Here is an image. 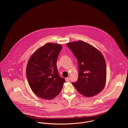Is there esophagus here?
I'll use <instances>...</instances> for the list:
<instances>
[{
  "label": "esophagus",
  "instance_id": "1",
  "mask_svg": "<svg viewBox=\"0 0 128 128\" xmlns=\"http://www.w3.org/2000/svg\"><path fill=\"white\" fill-rule=\"evenodd\" d=\"M65 80H66V82H70V77H67V78H66Z\"/></svg>",
  "mask_w": 128,
  "mask_h": 128
}]
</instances>
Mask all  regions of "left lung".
Returning <instances> with one entry per match:
<instances>
[{"mask_svg":"<svg viewBox=\"0 0 128 128\" xmlns=\"http://www.w3.org/2000/svg\"><path fill=\"white\" fill-rule=\"evenodd\" d=\"M76 58L78 64V78L72 83L80 94L91 97L104 88L106 81L105 59L97 49L82 40L67 44Z\"/></svg>","mask_w":128,"mask_h":128,"instance_id":"1","label":"left lung"}]
</instances>
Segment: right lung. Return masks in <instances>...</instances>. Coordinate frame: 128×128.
I'll return each instance as SVG.
<instances>
[{
	"label": "right lung",
	"mask_w": 128,
	"mask_h": 128,
	"mask_svg": "<svg viewBox=\"0 0 128 128\" xmlns=\"http://www.w3.org/2000/svg\"><path fill=\"white\" fill-rule=\"evenodd\" d=\"M60 44L47 43L38 49L30 56L26 75L31 90L40 98L51 100L62 88L65 80L60 76L56 66Z\"/></svg>",
	"instance_id": "add662e5"
}]
</instances>
